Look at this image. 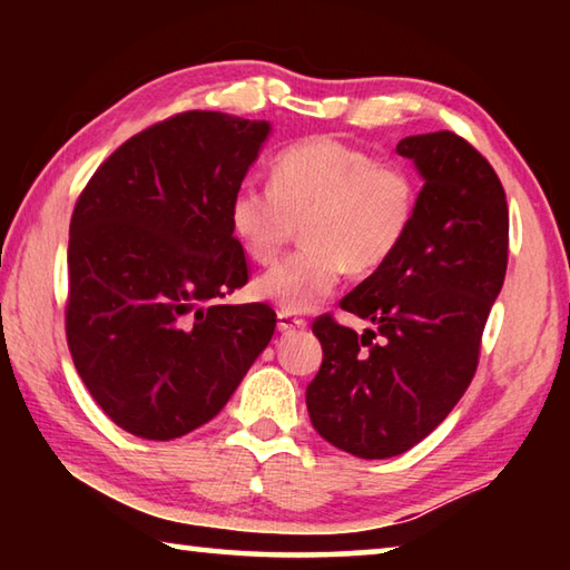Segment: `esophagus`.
Segmentation results:
<instances>
[{"instance_id":"obj_1","label":"esophagus","mask_w":570,"mask_h":570,"mask_svg":"<svg viewBox=\"0 0 570 570\" xmlns=\"http://www.w3.org/2000/svg\"><path fill=\"white\" fill-rule=\"evenodd\" d=\"M306 322L302 316H294L292 312H278V332H296V330H304Z\"/></svg>"}]
</instances>
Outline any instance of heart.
I'll use <instances>...</instances> for the list:
<instances>
[{
	"mask_svg": "<svg viewBox=\"0 0 570 570\" xmlns=\"http://www.w3.org/2000/svg\"><path fill=\"white\" fill-rule=\"evenodd\" d=\"M268 180L236 186L228 224L254 262L272 264L304 220L306 244L256 282V296L282 312L320 306L350 266L366 274L387 264L417 216L420 190L407 168L332 135L278 150Z\"/></svg>",
	"mask_w": 570,
	"mask_h": 570,
	"instance_id": "obj_1",
	"label": "heart"
}]
</instances>
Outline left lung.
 Segmentation results:
<instances>
[{
    "mask_svg": "<svg viewBox=\"0 0 570 570\" xmlns=\"http://www.w3.org/2000/svg\"><path fill=\"white\" fill-rule=\"evenodd\" d=\"M397 153L424 186L410 236L312 330L324 360L306 387L314 430L350 455L407 452L448 417L475 377L482 330L505 282L508 200L493 166L465 138L410 135Z\"/></svg>",
    "mask_w": 570,
    "mask_h": 570,
    "instance_id": "obj_1",
    "label": "left lung"
}]
</instances>
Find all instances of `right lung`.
<instances>
[{
    "label": "right lung",
    "mask_w": 570,
    "mask_h": 570,
    "mask_svg": "<svg viewBox=\"0 0 570 570\" xmlns=\"http://www.w3.org/2000/svg\"><path fill=\"white\" fill-rule=\"evenodd\" d=\"M268 122L188 110L92 173L67 246L65 334L108 417L142 440L214 420L276 330L268 304H220L248 282L228 200Z\"/></svg>",
    "instance_id": "add662e5"
}]
</instances>
